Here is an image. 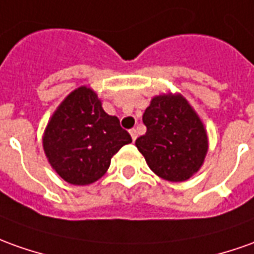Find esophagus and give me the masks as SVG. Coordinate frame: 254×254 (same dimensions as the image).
<instances>
[{"instance_id": "esophagus-1", "label": "esophagus", "mask_w": 254, "mask_h": 254, "mask_svg": "<svg viewBox=\"0 0 254 254\" xmlns=\"http://www.w3.org/2000/svg\"><path fill=\"white\" fill-rule=\"evenodd\" d=\"M130 135H131V138H132V141H135V139H137V137H138L137 130H135V128H131Z\"/></svg>"}]
</instances>
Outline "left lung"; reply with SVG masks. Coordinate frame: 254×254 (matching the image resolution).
<instances>
[{"label":"left lung","mask_w":254,"mask_h":254,"mask_svg":"<svg viewBox=\"0 0 254 254\" xmlns=\"http://www.w3.org/2000/svg\"><path fill=\"white\" fill-rule=\"evenodd\" d=\"M145 135L135 145L149 169L163 180L181 183L204 162L209 142L202 120L181 94L157 95L145 110Z\"/></svg>","instance_id":"left-lung-1"}]
</instances>
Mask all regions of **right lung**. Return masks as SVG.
Masks as SVG:
<instances>
[{"mask_svg":"<svg viewBox=\"0 0 254 254\" xmlns=\"http://www.w3.org/2000/svg\"><path fill=\"white\" fill-rule=\"evenodd\" d=\"M131 141L119 119L102 109L97 94L80 87L52 115L43 146L52 169L66 183L88 185L104 176L113 155Z\"/></svg>","mask_w":254,"mask_h":254,"instance_id":"1","label":"right lung"}]
</instances>
